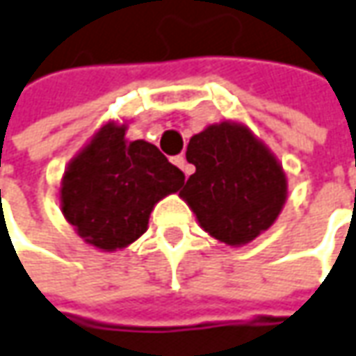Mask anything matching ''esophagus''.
I'll list each match as a JSON object with an SVG mask.
<instances>
[{
	"label": "esophagus",
	"mask_w": 356,
	"mask_h": 356,
	"mask_svg": "<svg viewBox=\"0 0 356 356\" xmlns=\"http://www.w3.org/2000/svg\"><path fill=\"white\" fill-rule=\"evenodd\" d=\"M173 163H175V165H177L179 169H181V171H183V173L187 175V177H189L191 173H193V167L187 163L185 155H177V157H173Z\"/></svg>",
	"instance_id": "1"
}]
</instances>
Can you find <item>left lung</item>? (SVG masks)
I'll return each instance as SVG.
<instances>
[{
  "instance_id": "left-lung-1",
  "label": "left lung",
  "mask_w": 356,
  "mask_h": 356,
  "mask_svg": "<svg viewBox=\"0 0 356 356\" xmlns=\"http://www.w3.org/2000/svg\"><path fill=\"white\" fill-rule=\"evenodd\" d=\"M187 161L195 173L179 193L213 238L248 244L274 225L288 179L274 154L244 124L220 122L193 136Z\"/></svg>"
}]
</instances>
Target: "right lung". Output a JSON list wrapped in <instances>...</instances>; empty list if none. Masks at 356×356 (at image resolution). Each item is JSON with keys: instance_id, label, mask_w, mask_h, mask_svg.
<instances>
[{"instance_id": "right-lung-1", "label": "right lung", "mask_w": 356, "mask_h": 356, "mask_svg": "<svg viewBox=\"0 0 356 356\" xmlns=\"http://www.w3.org/2000/svg\"><path fill=\"white\" fill-rule=\"evenodd\" d=\"M183 183L154 143L128 141L126 124L108 122L68 163L60 211L86 244L114 252L140 238L155 204Z\"/></svg>"}]
</instances>
